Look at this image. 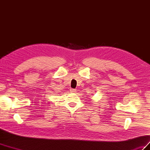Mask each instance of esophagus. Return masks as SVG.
<instances>
[{
  "mask_svg": "<svg viewBox=\"0 0 150 150\" xmlns=\"http://www.w3.org/2000/svg\"><path fill=\"white\" fill-rule=\"evenodd\" d=\"M70 92L72 93H75L76 92V90L74 89H70Z\"/></svg>",
  "mask_w": 150,
  "mask_h": 150,
  "instance_id": "1",
  "label": "esophagus"
}]
</instances>
